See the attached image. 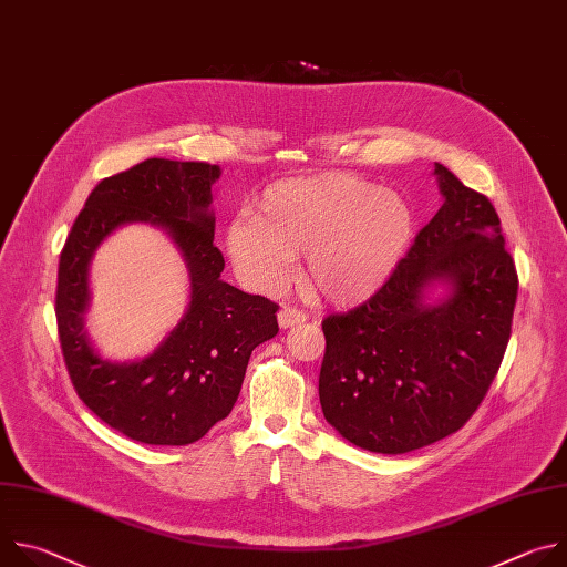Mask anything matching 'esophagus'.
Here are the masks:
<instances>
[{
  "label": "esophagus",
  "mask_w": 567,
  "mask_h": 567,
  "mask_svg": "<svg viewBox=\"0 0 567 567\" xmlns=\"http://www.w3.org/2000/svg\"><path fill=\"white\" fill-rule=\"evenodd\" d=\"M305 311L302 309H296V307H282L280 311H278V326L282 328V330H287V328H293V326H300V322H305Z\"/></svg>",
  "instance_id": "34e87169"
}]
</instances>
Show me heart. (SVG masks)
<instances>
[{"mask_svg": "<svg viewBox=\"0 0 567 567\" xmlns=\"http://www.w3.org/2000/svg\"><path fill=\"white\" fill-rule=\"evenodd\" d=\"M415 215L396 190L328 173L271 184L254 217L226 228V254L235 274L258 291L278 289L291 258L302 254L300 278L309 293L359 305L392 276L413 239Z\"/></svg>", "mask_w": 567, "mask_h": 567, "instance_id": "1", "label": "heart"}]
</instances>
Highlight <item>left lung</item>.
Wrapping results in <instances>:
<instances>
[{"label":"left lung","instance_id":"left-lung-1","mask_svg":"<svg viewBox=\"0 0 567 567\" xmlns=\"http://www.w3.org/2000/svg\"><path fill=\"white\" fill-rule=\"evenodd\" d=\"M433 175L444 204L409 256L368 302L322 320V415L372 453H409L460 431L512 334L518 276L498 213L442 164Z\"/></svg>","mask_w":567,"mask_h":567}]
</instances>
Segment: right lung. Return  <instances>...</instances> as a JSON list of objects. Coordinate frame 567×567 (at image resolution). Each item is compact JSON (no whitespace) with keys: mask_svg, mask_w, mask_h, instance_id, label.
<instances>
[{"mask_svg":"<svg viewBox=\"0 0 567 567\" xmlns=\"http://www.w3.org/2000/svg\"><path fill=\"white\" fill-rule=\"evenodd\" d=\"M219 175V166L197 161L145 158L92 190L60 254L55 316L71 383L96 417L143 444L202 440L233 411L251 352L278 334L276 302L221 280L210 193ZM136 220L174 239L192 296L178 326L150 355L112 362L84 328L89 265L114 229Z\"/></svg>","mask_w":567,"mask_h":567,"instance_id":"right-lung-1","label":"right lung"}]
</instances>
